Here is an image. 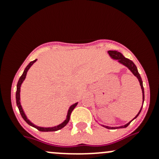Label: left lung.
Wrapping results in <instances>:
<instances>
[{
  "label": "left lung",
  "mask_w": 159,
  "mask_h": 159,
  "mask_svg": "<svg viewBox=\"0 0 159 159\" xmlns=\"http://www.w3.org/2000/svg\"><path fill=\"white\" fill-rule=\"evenodd\" d=\"M108 54L110 55V57H111L112 59H114V60H118V61L119 62L120 64H121V65H125V67H127L129 69L131 70V73L133 74V75H134V76L136 77V78H138V80H139V83H140V86H141V89H142V102L144 103V100H145V93H144V88H143V83H142V78H141L140 75H139V71H138V69H137V67L135 66V65L134 64V62L132 61L129 60V59L126 58V57H125V56L123 55L121 53L118 52V51H108ZM143 103H142V105H143ZM142 108H141L140 111H139V113L136 115V116L134 117V118H133L132 120H131V121H129V123H127V124H125V125H121V126H118V127H109V126H106V125H102V126H103V127L106 128V129H120V128H126L128 125L130 124V123L131 122V121H133L134 119H135L136 118H137L138 116H139V115L140 114L141 111H142Z\"/></svg>",
  "instance_id": "left-lung-1"
}]
</instances>
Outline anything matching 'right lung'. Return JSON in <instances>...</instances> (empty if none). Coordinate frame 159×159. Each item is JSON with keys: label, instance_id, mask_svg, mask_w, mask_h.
<instances>
[{"label": "right lung", "instance_id": "obj_1", "mask_svg": "<svg viewBox=\"0 0 159 159\" xmlns=\"http://www.w3.org/2000/svg\"><path fill=\"white\" fill-rule=\"evenodd\" d=\"M36 61H37V59L36 60L33 61H30V63L28 64V66L25 68L23 74H22V75L20 77V78H19L18 82H17V91H16V103H17V108H18L19 111H20V115H21L23 119L25 120V121H26V122L28 123L29 125L35 128V129H37L38 131H57V130L63 129V128L65 127L67 124H68V121H69V120H70V114H71L72 111L74 110V108L77 106V105H78V102H76V103H75V104H73V105H70V106L69 107V109H68V113H67L66 119H65L62 123L57 125L54 126V127H41V126H38V125H36L34 124V123H32L31 121L28 119V117H27V115H25L23 108H22L21 104H20V87H21V84H22V83H23V81H25V79L26 78V75H27V73H28V70H29L30 67L34 65V63H35Z\"/></svg>", "mask_w": 159, "mask_h": 159}]
</instances>
